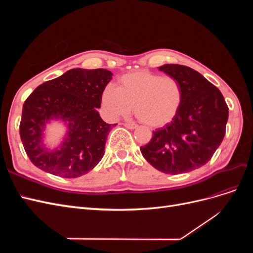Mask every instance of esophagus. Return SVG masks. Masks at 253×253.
I'll list each match as a JSON object with an SVG mask.
<instances>
[{
    "instance_id": "obj_1",
    "label": "esophagus",
    "mask_w": 253,
    "mask_h": 253,
    "mask_svg": "<svg viewBox=\"0 0 253 253\" xmlns=\"http://www.w3.org/2000/svg\"><path fill=\"white\" fill-rule=\"evenodd\" d=\"M124 126H125L126 128H129V129L137 128V126H136V125H134V124H129V122H126V124H124Z\"/></svg>"
}]
</instances>
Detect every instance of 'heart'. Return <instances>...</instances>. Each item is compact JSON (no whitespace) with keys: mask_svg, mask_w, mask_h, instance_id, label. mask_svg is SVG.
I'll use <instances>...</instances> for the list:
<instances>
[{"mask_svg":"<svg viewBox=\"0 0 253 253\" xmlns=\"http://www.w3.org/2000/svg\"><path fill=\"white\" fill-rule=\"evenodd\" d=\"M106 114L113 119L134 112L145 125L163 126L171 122L182 102V87L170 76L139 71L124 75L117 87L106 86L101 96Z\"/></svg>","mask_w":253,"mask_h":253,"instance_id":"heart-1","label":"heart"}]
</instances>
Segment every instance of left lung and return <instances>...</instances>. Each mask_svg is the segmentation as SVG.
<instances>
[{"instance_id":"left-lung-1","label":"left lung","mask_w":253,"mask_h":253,"mask_svg":"<svg viewBox=\"0 0 253 253\" xmlns=\"http://www.w3.org/2000/svg\"><path fill=\"white\" fill-rule=\"evenodd\" d=\"M158 68L179 81L182 102L175 118L153 132L140 151L160 172L187 173L208 163L220 145L229 109L220 90L191 67L165 64Z\"/></svg>"}]
</instances>
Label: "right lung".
<instances>
[{"instance_id":"add662e5","label":"right lung","mask_w":253,"mask_h":253,"mask_svg":"<svg viewBox=\"0 0 253 253\" xmlns=\"http://www.w3.org/2000/svg\"><path fill=\"white\" fill-rule=\"evenodd\" d=\"M113 74L103 68H73L44 82L26 99L22 110L20 136L27 156L37 168L63 178L86 174L99 164L111 128L97 109ZM52 121L66 126L55 148L44 143V128Z\"/></svg>"}]
</instances>
